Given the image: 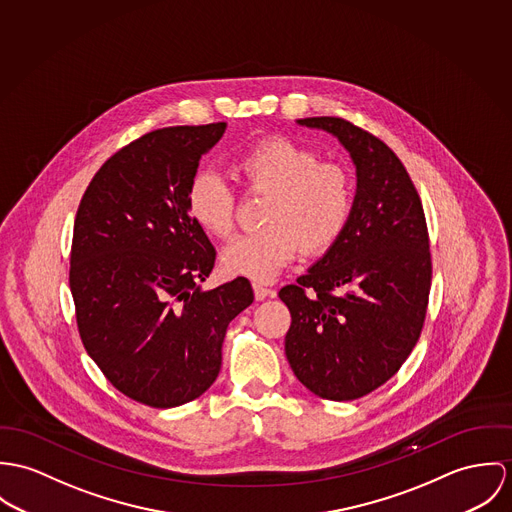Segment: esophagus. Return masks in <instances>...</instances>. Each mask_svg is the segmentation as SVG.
Masks as SVG:
<instances>
[{"label": "esophagus", "instance_id": "esophagus-1", "mask_svg": "<svg viewBox=\"0 0 512 512\" xmlns=\"http://www.w3.org/2000/svg\"><path fill=\"white\" fill-rule=\"evenodd\" d=\"M253 292H255V300H265V298H273L275 296V290L273 288H267L263 284H253Z\"/></svg>", "mask_w": 512, "mask_h": 512}]
</instances>
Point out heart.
Listing matches in <instances>:
<instances>
[{
	"instance_id": "heart-1",
	"label": "heart",
	"mask_w": 512,
	"mask_h": 512,
	"mask_svg": "<svg viewBox=\"0 0 512 512\" xmlns=\"http://www.w3.org/2000/svg\"><path fill=\"white\" fill-rule=\"evenodd\" d=\"M249 192L271 194L263 212L265 229L233 239L220 267L229 277L271 281L296 257L332 249L353 214V180L338 163H318V155L288 137L257 141L235 161ZM192 222L208 235L228 237L235 226V196L220 174L198 172L186 192Z\"/></svg>"
}]
</instances>
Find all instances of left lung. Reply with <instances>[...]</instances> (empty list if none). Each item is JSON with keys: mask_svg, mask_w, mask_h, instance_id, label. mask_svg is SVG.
I'll use <instances>...</instances> for the list:
<instances>
[{"mask_svg": "<svg viewBox=\"0 0 512 512\" xmlns=\"http://www.w3.org/2000/svg\"><path fill=\"white\" fill-rule=\"evenodd\" d=\"M296 123L340 141L357 188L338 243L279 292L292 316L284 353L308 391L353 400L387 383L420 338L432 283L428 229L408 172L381 139L341 117Z\"/></svg>", "mask_w": 512, "mask_h": 512, "instance_id": "left-lung-1", "label": "left lung"}]
</instances>
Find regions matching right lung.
Masks as SVG:
<instances>
[{"instance_id":"add662e5","label":"right lung","mask_w":512,"mask_h":512,"mask_svg":"<svg viewBox=\"0 0 512 512\" xmlns=\"http://www.w3.org/2000/svg\"><path fill=\"white\" fill-rule=\"evenodd\" d=\"M226 123L176 125L129 143L86 188L74 220L70 290L82 343L119 393L153 408L204 395L247 279L206 290L216 249L186 210L200 159Z\"/></svg>"}]
</instances>
